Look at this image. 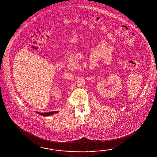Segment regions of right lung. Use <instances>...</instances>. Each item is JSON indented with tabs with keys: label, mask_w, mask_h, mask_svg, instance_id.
<instances>
[{
	"label": "right lung",
	"mask_w": 157,
	"mask_h": 157,
	"mask_svg": "<svg viewBox=\"0 0 157 157\" xmlns=\"http://www.w3.org/2000/svg\"><path fill=\"white\" fill-rule=\"evenodd\" d=\"M38 114H39V115H42V116H44V117H47V116H50V115H53V114H54V113H57V111H53V112H49V113H39V112H36Z\"/></svg>",
	"instance_id": "1"
}]
</instances>
